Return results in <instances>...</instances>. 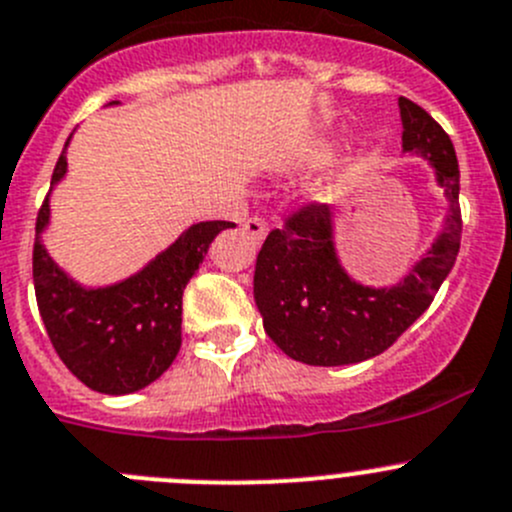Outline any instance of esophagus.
<instances>
[{
  "instance_id": "esophagus-1",
  "label": "esophagus",
  "mask_w": 512,
  "mask_h": 512,
  "mask_svg": "<svg viewBox=\"0 0 512 512\" xmlns=\"http://www.w3.org/2000/svg\"><path fill=\"white\" fill-rule=\"evenodd\" d=\"M266 228H269V223H266V218L261 216H251L243 221V233H248L253 241H261V238L266 236Z\"/></svg>"
}]
</instances>
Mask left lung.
<instances>
[{"mask_svg":"<svg viewBox=\"0 0 512 512\" xmlns=\"http://www.w3.org/2000/svg\"><path fill=\"white\" fill-rule=\"evenodd\" d=\"M402 148L432 160L450 198L447 226L399 286L367 289L344 274L332 243V211L304 203L266 236L253 296L276 347L311 367L364 362L392 347L425 314L460 251V168L450 135L417 102L399 97Z\"/></svg>","mask_w":512,"mask_h":512,"instance_id":"8db88e82","label":"left lung"}]
</instances>
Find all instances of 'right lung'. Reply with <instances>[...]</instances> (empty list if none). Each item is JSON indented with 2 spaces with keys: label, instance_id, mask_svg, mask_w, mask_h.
<instances>
[{
  "label": "right lung",
  "instance_id": "1",
  "mask_svg": "<svg viewBox=\"0 0 512 512\" xmlns=\"http://www.w3.org/2000/svg\"><path fill=\"white\" fill-rule=\"evenodd\" d=\"M65 170L67 158L62 150L52 186ZM47 218L50 203L45 198L37 213L32 276L52 347L65 367L95 392L130 394L148 387L178 357L183 342V289L206 259L213 238L236 223H196L133 279L110 289L87 291L67 279L47 256L40 241Z\"/></svg>",
  "mask_w": 512,
  "mask_h": 512
}]
</instances>
